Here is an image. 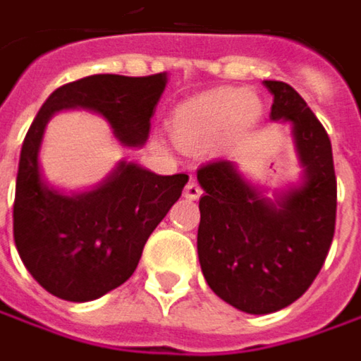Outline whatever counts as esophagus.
I'll return each instance as SVG.
<instances>
[{
	"mask_svg": "<svg viewBox=\"0 0 361 361\" xmlns=\"http://www.w3.org/2000/svg\"><path fill=\"white\" fill-rule=\"evenodd\" d=\"M202 195V188H200V183L195 180L188 181V185H185V190H183V197H188V200H197Z\"/></svg>",
	"mask_w": 361,
	"mask_h": 361,
	"instance_id": "1",
	"label": "esophagus"
}]
</instances>
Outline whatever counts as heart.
<instances>
[{"label":"heart","mask_w":361,"mask_h":361,"mask_svg":"<svg viewBox=\"0 0 361 361\" xmlns=\"http://www.w3.org/2000/svg\"><path fill=\"white\" fill-rule=\"evenodd\" d=\"M257 118V102L245 90H214L192 97L173 109L169 130L173 140L188 149H207L235 126Z\"/></svg>","instance_id":"heart-1"}]
</instances>
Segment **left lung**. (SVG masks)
<instances>
[{
    "label": "left lung",
    "instance_id": "1",
    "mask_svg": "<svg viewBox=\"0 0 361 361\" xmlns=\"http://www.w3.org/2000/svg\"><path fill=\"white\" fill-rule=\"evenodd\" d=\"M274 121H290L302 183L276 202L230 159L197 169V255L214 293L245 314L293 304L316 280L336 231L338 188L331 143L304 97L283 81H264Z\"/></svg>",
    "mask_w": 361,
    "mask_h": 361
}]
</instances>
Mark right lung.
Returning <instances> with one entry per match:
<instances>
[{"mask_svg": "<svg viewBox=\"0 0 361 361\" xmlns=\"http://www.w3.org/2000/svg\"><path fill=\"white\" fill-rule=\"evenodd\" d=\"M166 83V73L90 75L57 87L37 111L19 156L13 240L23 266L45 292L90 302L130 280L147 238L190 180L119 161L92 192L66 195L49 188L39 169L47 121L61 109H90L123 145L142 147Z\"/></svg>", "mask_w": 361, "mask_h": 361, "instance_id": "1", "label": "right lung"}]
</instances>
